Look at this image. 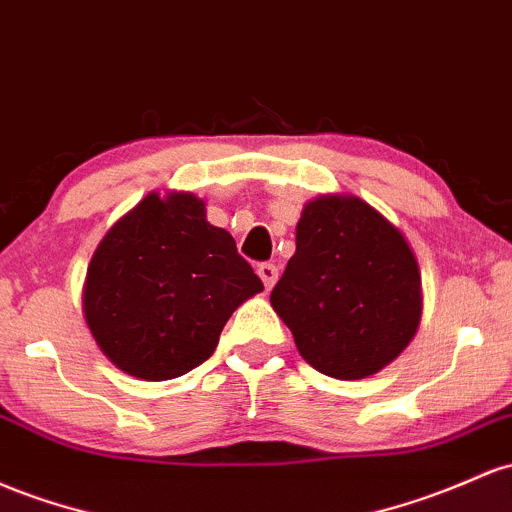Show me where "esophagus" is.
<instances>
[{"label": "esophagus", "mask_w": 512, "mask_h": 512, "mask_svg": "<svg viewBox=\"0 0 512 512\" xmlns=\"http://www.w3.org/2000/svg\"><path fill=\"white\" fill-rule=\"evenodd\" d=\"M257 274H260L262 284H265L267 291L272 289V286L277 284V279H279V269L274 265H269V262H262V265H257Z\"/></svg>", "instance_id": "1"}]
</instances>
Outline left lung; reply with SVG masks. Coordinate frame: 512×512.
Here are the masks:
<instances>
[{
    "label": "left lung",
    "instance_id": "1",
    "mask_svg": "<svg viewBox=\"0 0 512 512\" xmlns=\"http://www.w3.org/2000/svg\"><path fill=\"white\" fill-rule=\"evenodd\" d=\"M269 303L313 369L367 379L418 333L420 267L406 235L372 204L320 194L303 206L296 252Z\"/></svg>",
    "mask_w": 512,
    "mask_h": 512
}]
</instances>
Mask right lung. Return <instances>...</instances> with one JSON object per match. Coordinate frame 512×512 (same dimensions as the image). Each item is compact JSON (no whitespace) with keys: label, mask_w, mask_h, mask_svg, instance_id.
<instances>
[{"label":"right lung","mask_w":512,"mask_h":512,"mask_svg":"<svg viewBox=\"0 0 512 512\" xmlns=\"http://www.w3.org/2000/svg\"><path fill=\"white\" fill-rule=\"evenodd\" d=\"M265 289L192 192H150L94 250L87 328L116 369L167 381L206 362L235 308Z\"/></svg>","instance_id":"obj_1"}]
</instances>
